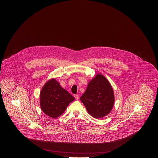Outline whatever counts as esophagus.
I'll list each match as a JSON object with an SVG mask.
<instances>
[{
  "label": "esophagus",
  "instance_id": "obj_1",
  "mask_svg": "<svg viewBox=\"0 0 158 158\" xmlns=\"http://www.w3.org/2000/svg\"><path fill=\"white\" fill-rule=\"evenodd\" d=\"M74 97L76 99H79V95H75Z\"/></svg>",
  "mask_w": 158,
  "mask_h": 158
}]
</instances>
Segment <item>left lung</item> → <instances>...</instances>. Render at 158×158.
Masks as SVG:
<instances>
[{"label": "left lung", "instance_id": "8db88e82", "mask_svg": "<svg viewBox=\"0 0 158 158\" xmlns=\"http://www.w3.org/2000/svg\"><path fill=\"white\" fill-rule=\"evenodd\" d=\"M87 111L95 118L110 114L114 104L113 88L105 76L98 73L88 83L86 90L80 98Z\"/></svg>", "mask_w": 158, "mask_h": 158}]
</instances>
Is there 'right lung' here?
I'll list each match as a JSON object with an SVG mask.
<instances>
[{
    "label": "right lung",
    "instance_id": "right-lung-1",
    "mask_svg": "<svg viewBox=\"0 0 158 158\" xmlns=\"http://www.w3.org/2000/svg\"><path fill=\"white\" fill-rule=\"evenodd\" d=\"M74 100L75 98L54 78L45 83L40 94V105L42 111L53 118L60 116Z\"/></svg>",
    "mask_w": 158,
    "mask_h": 158
}]
</instances>
